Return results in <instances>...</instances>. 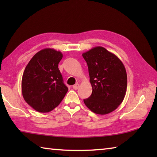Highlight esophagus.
I'll return each mask as SVG.
<instances>
[{
  "mask_svg": "<svg viewBox=\"0 0 157 157\" xmlns=\"http://www.w3.org/2000/svg\"><path fill=\"white\" fill-rule=\"evenodd\" d=\"M79 87V84L78 83H77V84H75V85H73V88L75 89V90L78 89Z\"/></svg>",
  "mask_w": 157,
  "mask_h": 157,
  "instance_id": "esophagus-1",
  "label": "esophagus"
}]
</instances>
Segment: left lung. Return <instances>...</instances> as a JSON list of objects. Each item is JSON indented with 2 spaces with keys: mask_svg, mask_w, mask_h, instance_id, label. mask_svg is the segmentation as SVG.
I'll return each instance as SVG.
<instances>
[{
  "mask_svg": "<svg viewBox=\"0 0 157 157\" xmlns=\"http://www.w3.org/2000/svg\"><path fill=\"white\" fill-rule=\"evenodd\" d=\"M82 57L89 68L92 94L84 100L95 113L105 115L118 107L125 96L127 78L123 62L105 48L96 46Z\"/></svg>",
  "mask_w": 157,
  "mask_h": 157,
  "instance_id": "8db88e82",
  "label": "left lung"
}]
</instances>
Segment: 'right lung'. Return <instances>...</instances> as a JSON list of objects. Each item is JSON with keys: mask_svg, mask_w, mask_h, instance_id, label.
<instances>
[{"mask_svg": "<svg viewBox=\"0 0 157 157\" xmlns=\"http://www.w3.org/2000/svg\"><path fill=\"white\" fill-rule=\"evenodd\" d=\"M63 55L52 48L39 51L25 68L21 82L23 97L34 110L50 112L62 102L68 91L58 68Z\"/></svg>", "mask_w": 157, "mask_h": 157, "instance_id": "right-lung-1", "label": "right lung"}]
</instances>
